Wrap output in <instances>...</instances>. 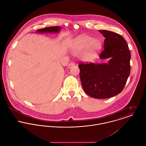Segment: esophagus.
I'll list each match as a JSON object with an SVG mask.
<instances>
[{"instance_id":"esophagus-1","label":"esophagus","mask_w":146,"mask_h":146,"mask_svg":"<svg viewBox=\"0 0 146 146\" xmlns=\"http://www.w3.org/2000/svg\"><path fill=\"white\" fill-rule=\"evenodd\" d=\"M74 65H75V63L73 61H71V62H70V63L68 64V68H71V67H72V66H74Z\"/></svg>"}]
</instances>
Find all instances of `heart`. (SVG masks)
I'll list each match as a JSON object with an SVG mask.
<instances>
[{
    "label": "heart",
    "instance_id": "1",
    "mask_svg": "<svg viewBox=\"0 0 146 146\" xmlns=\"http://www.w3.org/2000/svg\"><path fill=\"white\" fill-rule=\"evenodd\" d=\"M101 43L97 39H93L92 37L83 35L79 37L75 42L73 46V50L75 52L85 51L83 56L85 58L92 57L98 50Z\"/></svg>",
    "mask_w": 146,
    "mask_h": 146
}]
</instances>
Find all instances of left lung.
<instances>
[{"label":"left lung","mask_w":146,"mask_h":146,"mask_svg":"<svg viewBox=\"0 0 146 146\" xmlns=\"http://www.w3.org/2000/svg\"><path fill=\"white\" fill-rule=\"evenodd\" d=\"M104 39L101 59L110 58L107 63L95 64L81 62L80 78L84 90L89 96L99 99L117 95L125 87L130 72V52L125 39L108 30H99Z\"/></svg>","instance_id":"1"}]
</instances>
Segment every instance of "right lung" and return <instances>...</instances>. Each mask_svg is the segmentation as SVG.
Wrapping results in <instances>:
<instances>
[{
    "label": "right lung",
    "instance_id": "obj_1",
    "mask_svg": "<svg viewBox=\"0 0 146 146\" xmlns=\"http://www.w3.org/2000/svg\"><path fill=\"white\" fill-rule=\"evenodd\" d=\"M61 29L60 26H52L47 27L42 29L38 30V32L40 33H46V32H58Z\"/></svg>",
    "mask_w": 146,
    "mask_h": 146
}]
</instances>
